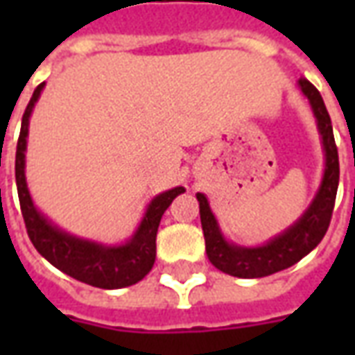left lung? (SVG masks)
<instances>
[{"instance_id": "8db88e82", "label": "left lung", "mask_w": 355, "mask_h": 355, "mask_svg": "<svg viewBox=\"0 0 355 355\" xmlns=\"http://www.w3.org/2000/svg\"><path fill=\"white\" fill-rule=\"evenodd\" d=\"M298 85L312 104L323 148H325V175H323L320 192L295 226H291L285 234L272 239L266 245L253 247V249L230 245L228 241H224L223 234L216 226L215 216L209 209L207 198L203 193H198L201 228L205 236V253L211 264L224 274L236 275V277H264V275L282 272L285 268L297 264L302 257L310 253L323 239L329 228L333 209H335L338 175H340L333 125H331V117H329L320 91L306 78H300Z\"/></svg>"}]
</instances>
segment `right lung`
I'll list each match as a JSON object with an SVG mask.
<instances>
[{"label": "right lung", "mask_w": 355, "mask_h": 355, "mask_svg": "<svg viewBox=\"0 0 355 355\" xmlns=\"http://www.w3.org/2000/svg\"><path fill=\"white\" fill-rule=\"evenodd\" d=\"M43 83L37 85L28 102L22 127H20L19 142H17V157H15V177H17V190H19L20 211L26 224L30 241L34 243L37 253L60 272H64L78 282L87 283L101 289H121L139 283L144 275L152 270L155 262V236L157 226L162 220L165 209L178 193L184 192L182 186L173 188L169 192L159 193L148 205V211L139 230L132 236L129 243L119 247H102L85 239L68 236L64 232L51 226L37 211H35L32 198L28 193L26 178H24V152H26L28 119L32 114L37 96L42 93Z\"/></svg>", "instance_id": "obj_1"}]
</instances>
